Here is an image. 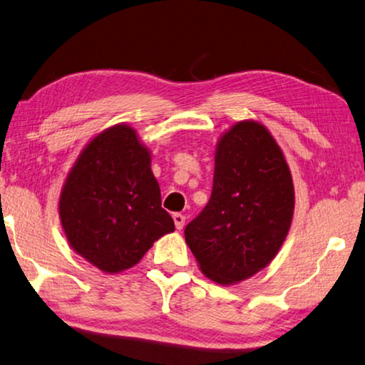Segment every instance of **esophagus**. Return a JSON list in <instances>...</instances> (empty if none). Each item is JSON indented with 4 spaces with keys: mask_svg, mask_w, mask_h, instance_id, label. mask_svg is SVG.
I'll return each mask as SVG.
<instances>
[{
    "mask_svg": "<svg viewBox=\"0 0 365 365\" xmlns=\"http://www.w3.org/2000/svg\"><path fill=\"white\" fill-rule=\"evenodd\" d=\"M173 220H175V225L178 230H182L184 223H186V217H184L182 214H175L173 215Z\"/></svg>",
    "mask_w": 365,
    "mask_h": 365,
    "instance_id": "1",
    "label": "esophagus"
}]
</instances>
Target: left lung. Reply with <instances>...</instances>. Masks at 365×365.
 Here are the masks:
<instances>
[{
	"instance_id": "1",
	"label": "left lung",
	"mask_w": 365,
	"mask_h": 365,
	"mask_svg": "<svg viewBox=\"0 0 365 365\" xmlns=\"http://www.w3.org/2000/svg\"><path fill=\"white\" fill-rule=\"evenodd\" d=\"M294 205L282 150L259 122L241 120L218 140L210 200L187 223L184 237L207 277L237 284L276 257Z\"/></svg>"
}]
</instances>
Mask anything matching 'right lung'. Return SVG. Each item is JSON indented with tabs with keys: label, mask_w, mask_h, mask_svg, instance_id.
<instances>
[{
	"label": "right lung",
	"mask_w": 365,
	"mask_h": 365,
	"mask_svg": "<svg viewBox=\"0 0 365 365\" xmlns=\"http://www.w3.org/2000/svg\"><path fill=\"white\" fill-rule=\"evenodd\" d=\"M58 212L71 248L108 274L135 266L156 240L175 232L150 151L127 124L86 145L61 189Z\"/></svg>",
	"instance_id": "right-lung-1"
}]
</instances>
